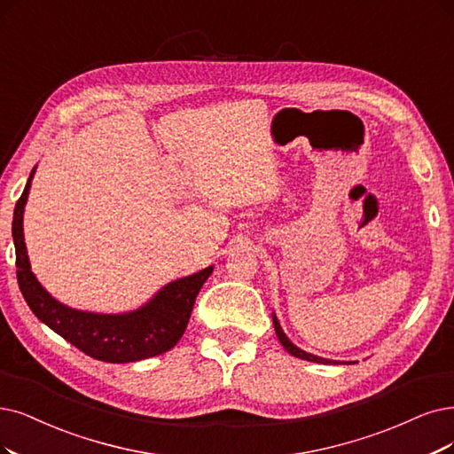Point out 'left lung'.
I'll return each mask as SVG.
<instances>
[{
  "label": "left lung",
  "instance_id": "obj_1",
  "mask_svg": "<svg viewBox=\"0 0 454 454\" xmlns=\"http://www.w3.org/2000/svg\"><path fill=\"white\" fill-rule=\"evenodd\" d=\"M273 325H275V333H277V337H278V340H280V344L286 348V351L288 354H292L294 357H299V359H305V361H312V363H324V364H334L337 361H331V359H324V357H317V356H312V354H307L305 349H301V348H297L286 334H284V331H282V327H280V324H278V320H277V316L273 314Z\"/></svg>",
  "mask_w": 454,
  "mask_h": 454
}]
</instances>
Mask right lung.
Listing matches in <instances>:
<instances>
[{"label":"right lung","mask_w":454,"mask_h":454,"mask_svg":"<svg viewBox=\"0 0 454 454\" xmlns=\"http://www.w3.org/2000/svg\"><path fill=\"white\" fill-rule=\"evenodd\" d=\"M33 174L35 168L29 174L20 200L16 201L12 216V239L19 267L16 278L31 312L67 342L105 363H134L172 349L187 329L196 295L213 273V265L166 284L153 299L132 312L95 314L65 307L31 273L22 221Z\"/></svg>","instance_id":"obj_1"}]
</instances>
